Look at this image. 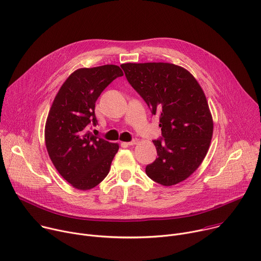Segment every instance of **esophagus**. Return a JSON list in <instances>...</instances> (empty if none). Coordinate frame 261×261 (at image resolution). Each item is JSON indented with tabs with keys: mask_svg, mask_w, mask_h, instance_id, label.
Listing matches in <instances>:
<instances>
[{
	"mask_svg": "<svg viewBox=\"0 0 261 261\" xmlns=\"http://www.w3.org/2000/svg\"><path fill=\"white\" fill-rule=\"evenodd\" d=\"M137 142H138V139H137V138H133L131 141L127 142V144H128V145H133V144H136Z\"/></svg>",
	"mask_w": 261,
	"mask_h": 261,
	"instance_id": "34e87169",
	"label": "esophagus"
}]
</instances>
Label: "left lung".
Here are the masks:
<instances>
[{
    "instance_id": "8db88e82",
    "label": "left lung",
    "mask_w": 261,
    "mask_h": 261,
    "mask_svg": "<svg viewBox=\"0 0 261 261\" xmlns=\"http://www.w3.org/2000/svg\"><path fill=\"white\" fill-rule=\"evenodd\" d=\"M132 88L159 117L162 136L153 140L156 160L145 172L163 186L189 177L204 159L213 136L205 95L186 69L169 63L121 65Z\"/></svg>"
}]
</instances>
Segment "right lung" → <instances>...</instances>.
I'll list each match as a JSON object with an SVG mask.
<instances>
[{"instance_id":"obj_1","label":"right lung","mask_w":261,"mask_h":261,"mask_svg":"<svg viewBox=\"0 0 261 261\" xmlns=\"http://www.w3.org/2000/svg\"><path fill=\"white\" fill-rule=\"evenodd\" d=\"M116 65L74 71L57 94L45 125V144L59 173L80 190L92 189L109 172L119 145L94 135L95 104L105 88L123 76Z\"/></svg>"}]
</instances>
